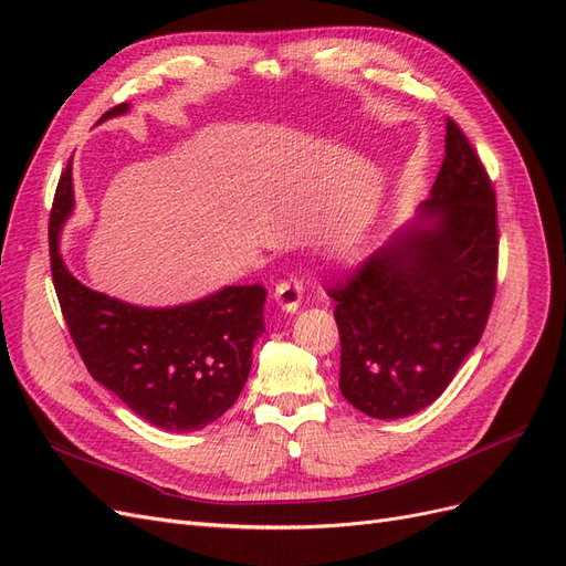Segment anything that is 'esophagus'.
Segmentation results:
<instances>
[{
    "mask_svg": "<svg viewBox=\"0 0 566 566\" xmlns=\"http://www.w3.org/2000/svg\"><path fill=\"white\" fill-rule=\"evenodd\" d=\"M276 302L285 312H297L302 304V281L300 279H287L276 285Z\"/></svg>",
    "mask_w": 566,
    "mask_h": 566,
    "instance_id": "obj_1",
    "label": "esophagus"
}]
</instances>
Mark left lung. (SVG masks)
Segmentation results:
<instances>
[{
  "instance_id": "1",
  "label": "left lung",
  "mask_w": 566,
  "mask_h": 566,
  "mask_svg": "<svg viewBox=\"0 0 566 566\" xmlns=\"http://www.w3.org/2000/svg\"><path fill=\"white\" fill-rule=\"evenodd\" d=\"M441 169L413 224L345 273L337 302L339 391L380 420L441 397L479 345L499 283V210L486 167L447 119Z\"/></svg>"
}]
</instances>
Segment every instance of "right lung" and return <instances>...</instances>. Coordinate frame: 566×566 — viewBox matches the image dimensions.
Here are the masks:
<instances>
[{"mask_svg": "<svg viewBox=\"0 0 566 566\" xmlns=\"http://www.w3.org/2000/svg\"><path fill=\"white\" fill-rule=\"evenodd\" d=\"M125 111L119 104L101 119ZM71 210L67 163L49 214L51 279L92 378L167 432H196L224 416L243 391L252 345L264 333V285H229L175 310H142L94 293L67 273L59 254V231Z\"/></svg>", "mask_w": 566, "mask_h": 566, "instance_id": "1", "label": "right lung"}]
</instances>
